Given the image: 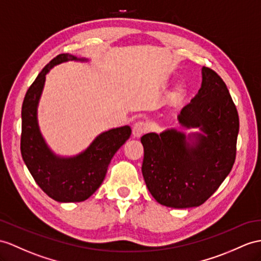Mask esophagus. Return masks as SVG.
I'll use <instances>...</instances> for the list:
<instances>
[{"mask_svg": "<svg viewBox=\"0 0 261 261\" xmlns=\"http://www.w3.org/2000/svg\"><path fill=\"white\" fill-rule=\"evenodd\" d=\"M147 130V125L144 122H137L134 126H133V136L134 137H141L144 133Z\"/></svg>", "mask_w": 261, "mask_h": 261, "instance_id": "obj_1", "label": "esophagus"}]
</instances>
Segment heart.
I'll list each match as a JSON object with an SVG mask.
<instances>
[{
  "instance_id": "1",
  "label": "heart",
  "mask_w": 261,
  "mask_h": 261,
  "mask_svg": "<svg viewBox=\"0 0 261 261\" xmlns=\"http://www.w3.org/2000/svg\"><path fill=\"white\" fill-rule=\"evenodd\" d=\"M185 93H186V88L184 85H177L173 92H171L166 99V104L170 107H175L178 105L180 101L182 100L184 96H185Z\"/></svg>"
}]
</instances>
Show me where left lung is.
<instances>
[{
	"label": "left lung",
	"instance_id": "left-lung-1",
	"mask_svg": "<svg viewBox=\"0 0 261 261\" xmlns=\"http://www.w3.org/2000/svg\"><path fill=\"white\" fill-rule=\"evenodd\" d=\"M201 86L181 110L178 123L190 133L170 128L160 135L148 133L142 173L149 193L171 208L200 206L229 175L236 158L239 117L220 76L201 68Z\"/></svg>",
	"mask_w": 261,
	"mask_h": 261
}]
</instances>
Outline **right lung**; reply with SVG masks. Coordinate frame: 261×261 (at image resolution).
<instances>
[{"label": "right lung", "mask_w": 261, "mask_h": 261, "mask_svg": "<svg viewBox=\"0 0 261 261\" xmlns=\"http://www.w3.org/2000/svg\"><path fill=\"white\" fill-rule=\"evenodd\" d=\"M68 61L88 62L72 54H60L42 69L30 86L22 105L21 154L41 189L60 202L84 201L103 182L113 156L132 134L129 126L103 132L80 154L56 155L44 139L37 119V107L50 68Z\"/></svg>", "instance_id": "obj_1"}]
</instances>
